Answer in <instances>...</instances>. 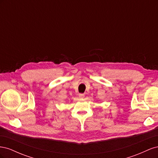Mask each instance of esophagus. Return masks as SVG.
Here are the masks:
<instances>
[{
	"label": "esophagus",
	"mask_w": 158,
	"mask_h": 158,
	"mask_svg": "<svg viewBox=\"0 0 158 158\" xmlns=\"http://www.w3.org/2000/svg\"><path fill=\"white\" fill-rule=\"evenodd\" d=\"M84 94H79V98L80 99H83L84 98Z\"/></svg>",
	"instance_id": "1"
}]
</instances>
